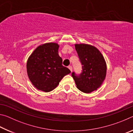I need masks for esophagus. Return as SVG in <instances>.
<instances>
[{"label":"esophagus","mask_w":133,"mask_h":133,"mask_svg":"<svg viewBox=\"0 0 133 133\" xmlns=\"http://www.w3.org/2000/svg\"><path fill=\"white\" fill-rule=\"evenodd\" d=\"M68 68L70 69V70L71 71H72V70H73V68H72V66H68Z\"/></svg>","instance_id":"34e87169"}]
</instances>
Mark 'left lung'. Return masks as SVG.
Returning a JSON list of instances; mask_svg holds the SVG:
<instances>
[{"label":"left lung","mask_w":133,"mask_h":133,"mask_svg":"<svg viewBox=\"0 0 133 133\" xmlns=\"http://www.w3.org/2000/svg\"><path fill=\"white\" fill-rule=\"evenodd\" d=\"M75 49L82 66L79 75L71 74L77 88L90 93L101 86L106 76L107 66L102 54L96 47L87 44H76Z\"/></svg>","instance_id":"obj_1"}]
</instances>
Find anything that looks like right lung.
<instances>
[{
    "instance_id": "add662e5",
    "label": "right lung",
    "mask_w": 133,
    "mask_h": 133,
    "mask_svg": "<svg viewBox=\"0 0 133 133\" xmlns=\"http://www.w3.org/2000/svg\"><path fill=\"white\" fill-rule=\"evenodd\" d=\"M59 45L48 43L33 51L27 62V73L33 85L39 90L49 92L55 89L70 70L62 65L58 55Z\"/></svg>"
}]
</instances>
